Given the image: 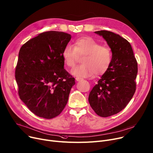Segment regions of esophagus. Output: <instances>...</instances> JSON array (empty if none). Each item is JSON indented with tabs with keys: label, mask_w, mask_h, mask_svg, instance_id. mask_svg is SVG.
Segmentation results:
<instances>
[{
	"label": "esophagus",
	"mask_w": 153,
	"mask_h": 153,
	"mask_svg": "<svg viewBox=\"0 0 153 153\" xmlns=\"http://www.w3.org/2000/svg\"><path fill=\"white\" fill-rule=\"evenodd\" d=\"M82 79H81V78H80V77H76V81H80Z\"/></svg>",
	"instance_id": "esophagus-1"
}]
</instances>
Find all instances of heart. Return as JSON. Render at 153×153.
Here are the masks:
<instances>
[{"mask_svg":"<svg viewBox=\"0 0 153 153\" xmlns=\"http://www.w3.org/2000/svg\"><path fill=\"white\" fill-rule=\"evenodd\" d=\"M79 55H84L83 64L71 69V74L78 77H90L105 73L112 62V52L109 47L101 45L90 37L77 39L74 46L66 45L62 52L65 63L69 67L74 66Z\"/></svg>","mask_w":153,"mask_h":153,"instance_id":"obj_1","label":"heart"}]
</instances>
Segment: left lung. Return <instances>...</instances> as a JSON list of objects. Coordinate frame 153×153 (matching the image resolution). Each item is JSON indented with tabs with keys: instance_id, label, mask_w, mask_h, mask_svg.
I'll use <instances>...</instances> for the list:
<instances>
[{
	"instance_id": "8db88e82",
	"label": "left lung",
	"mask_w": 153,
	"mask_h": 153,
	"mask_svg": "<svg viewBox=\"0 0 153 153\" xmlns=\"http://www.w3.org/2000/svg\"><path fill=\"white\" fill-rule=\"evenodd\" d=\"M112 52V62L88 96L90 106L96 114L106 117L123 110L136 90L138 65L130 44L119 34L98 30Z\"/></svg>"
}]
</instances>
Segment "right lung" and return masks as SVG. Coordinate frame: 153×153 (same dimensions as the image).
<instances>
[{"instance_id": "add662e5", "label": "right lung", "mask_w": 153, "mask_h": 153, "mask_svg": "<svg viewBox=\"0 0 153 153\" xmlns=\"http://www.w3.org/2000/svg\"><path fill=\"white\" fill-rule=\"evenodd\" d=\"M69 34L48 31L30 39L19 50L15 79L20 99L36 116L52 119L68 101L75 79L64 69L62 52Z\"/></svg>"}]
</instances>
